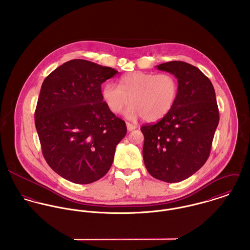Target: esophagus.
<instances>
[{
  "label": "esophagus",
  "instance_id": "esophagus-1",
  "mask_svg": "<svg viewBox=\"0 0 250 250\" xmlns=\"http://www.w3.org/2000/svg\"><path fill=\"white\" fill-rule=\"evenodd\" d=\"M126 126H127L128 131H133V130H135V129L137 128L135 125H133V124H131V123H129V122L126 123Z\"/></svg>",
  "mask_w": 250,
  "mask_h": 250
}]
</instances>
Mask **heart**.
<instances>
[{
	"label": "heart",
	"instance_id": "obj_1",
	"mask_svg": "<svg viewBox=\"0 0 250 250\" xmlns=\"http://www.w3.org/2000/svg\"><path fill=\"white\" fill-rule=\"evenodd\" d=\"M101 93L112 113H120L130 103L125 111L127 118L135 120L143 116L147 122H155L165 117L174 106L178 82L168 73L130 72L119 79L118 85L105 83Z\"/></svg>",
	"mask_w": 250,
	"mask_h": 250
}]
</instances>
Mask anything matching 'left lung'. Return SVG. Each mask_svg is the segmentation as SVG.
I'll use <instances>...</instances> for the list:
<instances>
[{
	"label": "left lung",
	"mask_w": 250,
	"mask_h": 250,
	"mask_svg": "<svg viewBox=\"0 0 250 250\" xmlns=\"http://www.w3.org/2000/svg\"><path fill=\"white\" fill-rule=\"evenodd\" d=\"M178 80L171 110L160 121L143 125V155L154 178L176 183L188 178L208 160L219 121L214 86L197 67L184 62L157 66Z\"/></svg>",
	"instance_id": "8db88e82"
}]
</instances>
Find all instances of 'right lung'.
Listing matches in <instances>:
<instances>
[{"mask_svg":"<svg viewBox=\"0 0 250 250\" xmlns=\"http://www.w3.org/2000/svg\"><path fill=\"white\" fill-rule=\"evenodd\" d=\"M117 73L72 60L44 80L35 112L42 154L49 167L75 184H90L110 168L125 121L108 108L101 84Z\"/></svg>","mask_w":250,"mask_h":250,"instance_id":"add662e5","label":"right lung"}]
</instances>
